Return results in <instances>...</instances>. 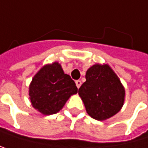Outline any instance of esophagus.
Masks as SVG:
<instances>
[{
  "mask_svg": "<svg viewBox=\"0 0 148 148\" xmlns=\"http://www.w3.org/2000/svg\"><path fill=\"white\" fill-rule=\"evenodd\" d=\"M81 81L80 80H77L76 81V86H77V88H79V87H80V86H81Z\"/></svg>",
  "mask_w": 148,
  "mask_h": 148,
  "instance_id": "34e87169",
  "label": "esophagus"
}]
</instances>
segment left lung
Wrapping results in <instances>:
<instances>
[{"label": "left lung", "mask_w": 148, "mask_h": 148, "mask_svg": "<svg viewBox=\"0 0 148 148\" xmlns=\"http://www.w3.org/2000/svg\"><path fill=\"white\" fill-rule=\"evenodd\" d=\"M87 114L105 121L121 111L125 101V88L108 64L95 63L86 73V82L78 89Z\"/></svg>", "instance_id": "8db88e82"}]
</instances>
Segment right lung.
<instances>
[{
  "mask_svg": "<svg viewBox=\"0 0 148 148\" xmlns=\"http://www.w3.org/2000/svg\"><path fill=\"white\" fill-rule=\"evenodd\" d=\"M77 93L75 82L58 62L44 65L32 78L28 95L32 106L45 115L57 113Z\"/></svg>",
  "mask_w": 148,
  "mask_h": 148,
  "instance_id": "obj_1",
  "label": "right lung"
}]
</instances>
